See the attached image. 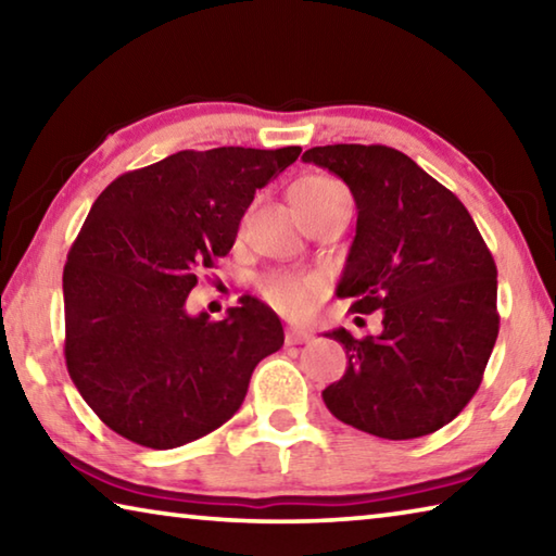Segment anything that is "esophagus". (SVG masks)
<instances>
[{
  "label": "esophagus",
  "mask_w": 556,
  "mask_h": 556,
  "mask_svg": "<svg viewBox=\"0 0 556 556\" xmlns=\"http://www.w3.org/2000/svg\"><path fill=\"white\" fill-rule=\"evenodd\" d=\"M308 338H312V333L304 331V328H287L285 341L287 345H301V343H308Z\"/></svg>",
  "instance_id": "obj_1"
}]
</instances>
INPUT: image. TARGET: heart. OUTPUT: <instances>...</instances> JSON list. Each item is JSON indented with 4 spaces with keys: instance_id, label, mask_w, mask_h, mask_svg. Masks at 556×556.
<instances>
[{
    "instance_id": "1",
    "label": "heart",
    "mask_w": 556,
    "mask_h": 556,
    "mask_svg": "<svg viewBox=\"0 0 556 556\" xmlns=\"http://www.w3.org/2000/svg\"><path fill=\"white\" fill-rule=\"evenodd\" d=\"M341 184L326 176H304L291 186V201L294 199H324L328 193L341 191ZM260 289L271 306H277L281 314L306 316L318 304L324 294V281L304 271H271L260 281Z\"/></svg>"
}]
</instances>
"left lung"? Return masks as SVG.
I'll return each mask as SVG.
<instances>
[{"instance_id":"obj_1","label":"left lung","mask_w":556,"mask_h":556,"mask_svg":"<svg viewBox=\"0 0 556 556\" xmlns=\"http://www.w3.org/2000/svg\"><path fill=\"white\" fill-rule=\"evenodd\" d=\"M301 159L343 178L357 205L336 294L357 314L382 312L380 336L328 333L348 365L324 390L326 407L372 437H427L470 402L493 353L491 250L466 205L397 149L328 144Z\"/></svg>"}]
</instances>
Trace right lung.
Wrapping results in <instances>:
<instances>
[{
  "mask_svg": "<svg viewBox=\"0 0 556 556\" xmlns=\"http://www.w3.org/2000/svg\"><path fill=\"white\" fill-rule=\"evenodd\" d=\"M301 147L176 152L115 178L63 269L65 365L119 437L176 448L225 425L252 370L285 343L279 316L242 296L223 321L186 312L199 271L232 248L244 211Z\"/></svg>",
  "mask_w": 556,
  "mask_h": 556,
  "instance_id": "obj_1",
  "label": "right lung"
}]
</instances>
